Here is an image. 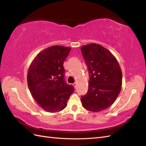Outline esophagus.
<instances>
[{
	"label": "esophagus",
	"instance_id": "esophagus-1",
	"mask_svg": "<svg viewBox=\"0 0 146 146\" xmlns=\"http://www.w3.org/2000/svg\"><path fill=\"white\" fill-rule=\"evenodd\" d=\"M72 85H73V86H74V88H76V86H77V83H73Z\"/></svg>",
	"mask_w": 146,
	"mask_h": 146
}]
</instances>
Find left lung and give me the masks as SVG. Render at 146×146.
I'll list each match as a JSON object with an SVG mask.
<instances>
[{"label":"left lung","mask_w":146,"mask_h":146,"mask_svg":"<svg viewBox=\"0 0 146 146\" xmlns=\"http://www.w3.org/2000/svg\"><path fill=\"white\" fill-rule=\"evenodd\" d=\"M81 50L90 77L88 91L81 98L82 106L88 111H101L114 103L121 90V69L115 56L102 46L91 43Z\"/></svg>","instance_id":"left-lung-1"}]
</instances>
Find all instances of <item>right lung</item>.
Masks as SVG:
<instances>
[{
	"label": "right lung",
	"mask_w": 146,
	"mask_h": 146,
	"mask_svg": "<svg viewBox=\"0 0 146 146\" xmlns=\"http://www.w3.org/2000/svg\"><path fill=\"white\" fill-rule=\"evenodd\" d=\"M71 50L69 47L53 46L44 49L30 65L27 83L37 104L45 111L58 112L67 106L74 87L66 83L63 63Z\"/></svg>",
	"instance_id": "obj_1"
}]
</instances>
